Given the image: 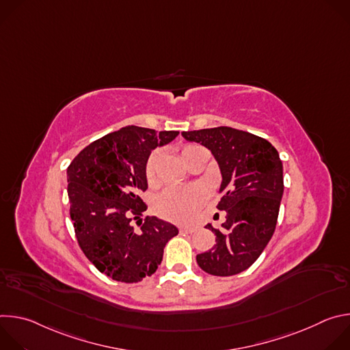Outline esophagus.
Wrapping results in <instances>:
<instances>
[{"mask_svg": "<svg viewBox=\"0 0 350 350\" xmlns=\"http://www.w3.org/2000/svg\"><path fill=\"white\" fill-rule=\"evenodd\" d=\"M195 230L189 227H180V234H192Z\"/></svg>", "mask_w": 350, "mask_h": 350, "instance_id": "34e87169", "label": "esophagus"}]
</instances>
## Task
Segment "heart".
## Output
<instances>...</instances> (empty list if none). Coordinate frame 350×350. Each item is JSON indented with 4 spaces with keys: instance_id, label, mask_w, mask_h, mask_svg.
Masks as SVG:
<instances>
[{
    "instance_id": "1",
    "label": "heart",
    "mask_w": 350,
    "mask_h": 350,
    "mask_svg": "<svg viewBox=\"0 0 350 350\" xmlns=\"http://www.w3.org/2000/svg\"><path fill=\"white\" fill-rule=\"evenodd\" d=\"M198 145L188 144L181 148V157L184 162L188 161L192 151H195ZM161 152L154 151L149 155L145 163V177L148 184H157V165L159 161ZM206 189L202 185H188V187H172L161 192L155 202V212L165 220L188 224L193 220L196 212L202 208L206 201Z\"/></svg>"
}]
</instances>
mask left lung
<instances>
[{
	"instance_id": "left-lung-1",
	"label": "left lung",
	"mask_w": 350,
	"mask_h": 350,
	"mask_svg": "<svg viewBox=\"0 0 350 350\" xmlns=\"http://www.w3.org/2000/svg\"><path fill=\"white\" fill-rule=\"evenodd\" d=\"M183 137L215 155L223 177L216 208L227 213L221 228L206 226L216 245L196 262L208 274L235 275L256 262L274 234L284 192L282 162L267 139L232 127L183 131Z\"/></svg>"
}]
</instances>
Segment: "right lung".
Masks as SVG:
<instances>
[{"label": "right lung", "mask_w": 350, "mask_h": 350, "mask_svg": "<svg viewBox=\"0 0 350 350\" xmlns=\"http://www.w3.org/2000/svg\"><path fill=\"white\" fill-rule=\"evenodd\" d=\"M178 131L127 126L95 139L68 167L70 219L87 259L115 281L138 282L152 275L176 226L146 216L139 193L148 188L145 163L152 149ZM138 219L139 228L131 226Z\"/></svg>", "instance_id": "1"}]
</instances>
